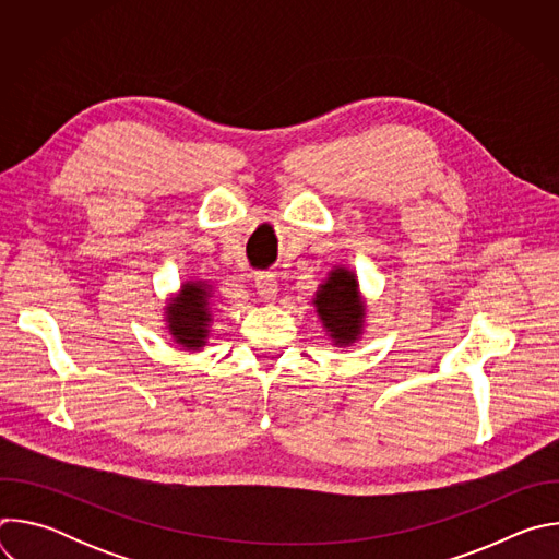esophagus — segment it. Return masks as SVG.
Masks as SVG:
<instances>
[{"instance_id":"esophagus-1","label":"esophagus","mask_w":559,"mask_h":559,"mask_svg":"<svg viewBox=\"0 0 559 559\" xmlns=\"http://www.w3.org/2000/svg\"><path fill=\"white\" fill-rule=\"evenodd\" d=\"M257 292L263 300H272L276 298L278 294V281H276V274H270V272H261L257 274Z\"/></svg>"}]
</instances>
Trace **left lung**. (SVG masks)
Masks as SVG:
<instances>
[{
  "label": "left lung",
  "instance_id": "obj_1",
  "mask_svg": "<svg viewBox=\"0 0 559 559\" xmlns=\"http://www.w3.org/2000/svg\"><path fill=\"white\" fill-rule=\"evenodd\" d=\"M311 302L336 347H352L360 341L367 307L360 294L358 276L349 267L336 265L328 278L318 285Z\"/></svg>",
  "mask_w": 559,
  "mask_h": 559
}]
</instances>
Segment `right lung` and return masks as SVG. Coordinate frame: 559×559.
<instances>
[{"mask_svg": "<svg viewBox=\"0 0 559 559\" xmlns=\"http://www.w3.org/2000/svg\"><path fill=\"white\" fill-rule=\"evenodd\" d=\"M212 296L214 287L210 281H186L164 307L170 336L186 352H201V347L207 343L212 323Z\"/></svg>", "mask_w": 559, "mask_h": 559, "instance_id": "obj_1", "label": "right lung"}]
</instances>
